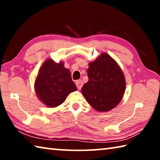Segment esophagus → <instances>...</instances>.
Segmentation results:
<instances>
[{
	"instance_id": "obj_1",
	"label": "esophagus",
	"mask_w": 160,
	"mask_h": 160,
	"mask_svg": "<svg viewBox=\"0 0 160 160\" xmlns=\"http://www.w3.org/2000/svg\"><path fill=\"white\" fill-rule=\"evenodd\" d=\"M75 85H76L78 90H80V89L82 88V85H83V82L81 80H78L76 81V82H75Z\"/></svg>"
}]
</instances>
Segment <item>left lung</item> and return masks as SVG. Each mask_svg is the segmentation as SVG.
I'll list each match as a JSON object with an SVG mask.
<instances>
[{
  "mask_svg": "<svg viewBox=\"0 0 160 160\" xmlns=\"http://www.w3.org/2000/svg\"><path fill=\"white\" fill-rule=\"evenodd\" d=\"M87 71L89 80L81 90L85 99L98 112L114 108L122 99L126 89L125 78L117 63L104 53L89 63Z\"/></svg>",
  "mask_w": 160,
  "mask_h": 160,
  "instance_id": "obj_1",
  "label": "left lung"
}]
</instances>
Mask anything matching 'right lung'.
<instances>
[{"label":"right lung","mask_w":160,"mask_h":160,"mask_svg":"<svg viewBox=\"0 0 160 160\" xmlns=\"http://www.w3.org/2000/svg\"><path fill=\"white\" fill-rule=\"evenodd\" d=\"M36 94L48 107L61 104L68 94L77 90L68 69L64 63H56L51 59L46 61L39 69L34 83Z\"/></svg>","instance_id":"1"}]
</instances>
